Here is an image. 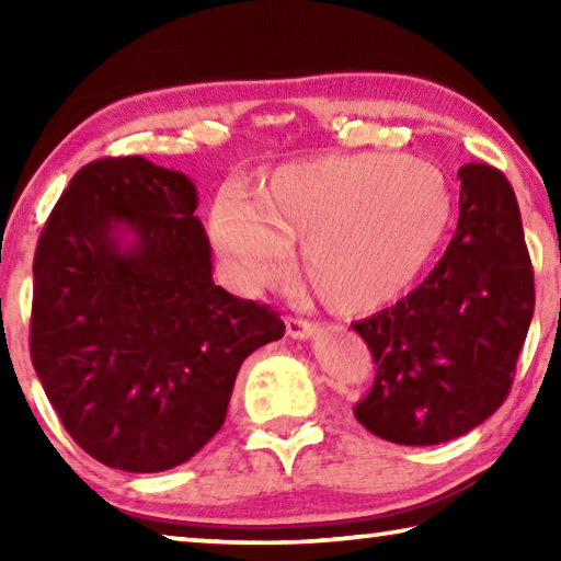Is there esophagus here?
Wrapping results in <instances>:
<instances>
[{"label":"esophagus","mask_w":561,"mask_h":561,"mask_svg":"<svg viewBox=\"0 0 561 561\" xmlns=\"http://www.w3.org/2000/svg\"><path fill=\"white\" fill-rule=\"evenodd\" d=\"M314 331H317V327L307 319H299V317L287 319V336H291V339H309V336H314Z\"/></svg>","instance_id":"obj_1"}]
</instances>
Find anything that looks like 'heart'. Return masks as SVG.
Returning <instances> with one entry per match:
<instances>
[{
	"label": "heart",
	"mask_w": 561,
	"mask_h": 561,
	"mask_svg": "<svg viewBox=\"0 0 561 561\" xmlns=\"http://www.w3.org/2000/svg\"><path fill=\"white\" fill-rule=\"evenodd\" d=\"M453 201L438 168L398 156H336L279 168L257 203L217 197L213 240L234 287L254 291L301 267L334 309L396 299L438 250Z\"/></svg>",
	"instance_id": "obj_1"
}]
</instances>
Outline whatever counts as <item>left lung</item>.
<instances>
[{
	"label": "left lung",
	"mask_w": 561,
	"mask_h": 561,
	"mask_svg": "<svg viewBox=\"0 0 561 561\" xmlns=\"http://www.w3.org/2000/svg\"><path fill=\"white\" fill-rule=\"evenodd\" d=\"M458 230L421 287L354 329L376 378L354 413L398 445H438L478 428L510 393L535 314V274L515 190L500 170H458Z\"/></svg>",
	"instance_id": "obj_1"
}]
</instances>
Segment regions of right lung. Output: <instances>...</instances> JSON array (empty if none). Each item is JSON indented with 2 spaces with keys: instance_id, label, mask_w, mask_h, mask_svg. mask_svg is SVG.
I'll use <instances>...</instances> for the list:
<instances>
[{
  "instance_id": "right-lung-1",
  "label": "right lung",
  "mask_w": 561,
  "mask_h": 561,
  "mask_svg": "<svg viewBox=\"0 0 561 561\" xmlns=\"http://www.w3.org/2000/svg\"><path fill=\"white\" fill-rule=\"evenodd\" d=\"M197 190L140 156L71 178L34 254L32 364L66 433L108 468L163 472L222 428L242 360L284 336L213 282Z\"/></svg>"
}]
</instances>
